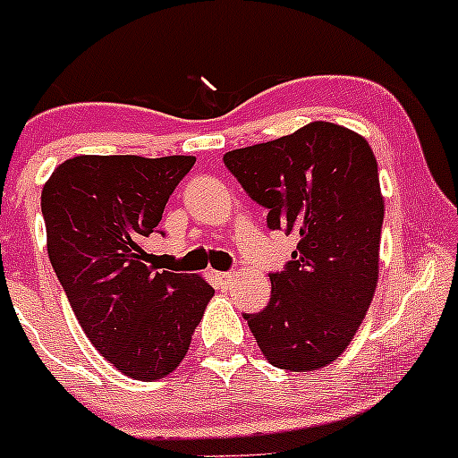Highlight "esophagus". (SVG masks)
<instances>
[{"instance_id": "34e87169", "label": "esophagus", "mask_w": 458, "mask_h": 458, "mask_svg": "<svg viewBox=\"0 0 458 458\" xmlns=\"http://www.w3.org/2000/svg\"><path fill=\"white\" fill-rule=\"evenodd\" d=\"M216 279H219L221 284H225V285H233L234 281L239 279V275H237V272H219V275H216Z\"/></svg>"}]
</instances>
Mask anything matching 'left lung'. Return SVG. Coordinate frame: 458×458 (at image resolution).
I'll list each match as a JSON object with an SVG mask.
<instances>
[{
  "label": "left lung",
  "mask_w": 458,
  "mask_h": 458,
  "mask_svg": "<svg viewBox=\"0 0 458 458\" xmlns=\"http://www.w3.org/2000/svg\"><path fill=\"white\" fill-rule=\"evenodd\" d=\"M267 225L297 234L270 303L243 315L263 357L290 372L321 370L357 335L378 279L383 195L370 143L350 128L312 122L293 135L224 155Z\"/></svg>",
  "instance_id": "1"
}]
</instances>
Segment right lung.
Returning <instances> with one entry per match:
<instances>
[{"label": "right lung", "mask_w": 458, "mask_h": 458, "mask_svg": "<svg viewBox=\"0 0 458 458\" xmlns=\"http://www.w3.org/2000/svg\"><path fill=\"white\" fill-rule=\"evenodd\" d=\"M195 157L80 155L41 191L48 259L90 344L117 370L155 381L188 354L215 290L199 275L157 272L146 250Z\"/></svg>", "instance_id": "add662e5"}]
</instances>
